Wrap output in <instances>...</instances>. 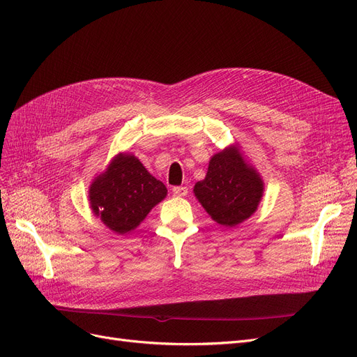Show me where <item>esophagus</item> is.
I'll return each mask as SVG.
<instances>
[{"label": "esophagus", "mask_w": 357, "mask_h": 357, "mask_svg": "<svg viewBox=\"0 0 357 357\" xmlns=\"http://www.w3.org/2000/svg\"><path fill=\"white\" fill-rule=\"evenodd\" d=\"M172 192L175 197H186L188 195V188L186 186H174Z\"/></svg>", "instance_id": "obj_1"}]
</instances>
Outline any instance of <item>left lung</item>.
<instances>
[{
    "label": "left lung",
    "mask_w": 357,
    "mask_h": 357,
    "mask_svg": "<svg viewBox=\"0 0 357 357\" xmlns=\"http://www.w3.org/2000/svg\"><path fill=\"white\" fill-rule=\"evenodd\" d=\"M265 182L237 143L215 153L207 175L194 186V195L208 215L224 227L250 218L261 201Z\"/></svg>",
    "instance_id": "obj_1"
}]
</instances>
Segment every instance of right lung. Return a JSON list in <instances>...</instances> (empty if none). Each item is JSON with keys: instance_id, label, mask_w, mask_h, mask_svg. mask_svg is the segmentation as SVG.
I'll return each mask as SVG.
<instances>
[{"instance_id": "right-lung-1", "label": "right lung", "mask_w": 357, "mask_h": 357, "mask_svg": "<svg viewBox=\"0 0 357 357\" xmlns=\"http://www.w3.org/2000/svg\"><path fill=\"white\" fill-rule=\"evenodd\" d=\"M167 195L163 182L128 152L111 159L104 171L92 179L88 191L92 214L116 234H127L140 226L155 205Z\"/></svg>"}]
</instances>
